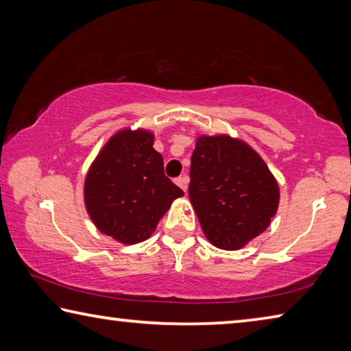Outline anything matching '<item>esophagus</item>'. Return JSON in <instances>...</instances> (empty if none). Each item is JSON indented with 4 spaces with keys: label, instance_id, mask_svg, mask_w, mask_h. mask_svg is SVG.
Instances as JSON below:
<instances>
[{
    "label": "esophagus",
    "instance_id": "1",
    "mask_svg": "<svg viewBox=\"0 0 351 351\" xmlns=\"http://www.w3.org/2000/svg\"><path fill=\"white\" fill-rule=\"evenodd\" d=\"M176 183L177 185H179L183 191L186 193V189H188V183H189V177L188 176H180V177H177L176 179Z\"/></svg>",
    "mask_w": 351,
    "mask_h": 351
}]
</instances>
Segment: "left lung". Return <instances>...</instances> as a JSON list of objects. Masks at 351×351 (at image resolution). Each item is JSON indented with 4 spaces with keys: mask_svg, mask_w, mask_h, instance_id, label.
I'll return each mask as SVG.
<instances>
[{
    "mask_svg": "<svg viewBox=\"0 0 351 351\" xmlns=\"http://www.w3.org/2000/svg\"><path fill=\"white\" fill-rule=\"evenodd\" d=\"M189 200L214 247L239 250L268 228L279 205L278 182L259 154L228 135L197 138Z\"/></svg>",
    "mask_w": 351,
    "mask_h": 351,
    "instance_id": "8db88e82",
    "label": "left lung"
}]
</instances>
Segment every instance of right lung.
<instances>
[{
  "instance_id": "add662e5",
  "label": "right lung",
  "mask_w": 351,
  "mask_h": 351,
  "mask_svg": "<svg viewBox=\"0 0 351 351\" xmlns=\"http://www.w3.org/2000/svg\"><path fill=\"white\" fill-rule=\"evenodd\" d=\"M147 131H120L108 141L86 176L84 202L106 236L132 245L146 241L172 200L183 195L163 171V157Z\"/></svg>"
}]
</instances>
